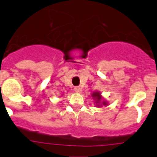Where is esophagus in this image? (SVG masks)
Masks as SVG:
<instances>
[{
  "mask_svg": "<svg viewBox=\"0 0 157 157\" xmlns=\"http://www.w3.org/2000/svg\"><path fill=\"white\" fill-rule=\"evenodd\" d=\"M75 91L76 93H81L82 89L80 88L79 86H76V87H75Z\"/></svg>",
  "mask_w": 157,
  "mask_h": 157,
  "instance_id": "obj_1",
  "label": "esophagus"
}]
</instances>
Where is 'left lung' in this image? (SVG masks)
Segmentation results:
<instances>
[{"mask_svg": "<svg viewBox=\"0 0 157 157\" xmlns=\"http://www.w3.org/2000/svg\"><path fill=\"white\" fill-rule=\"evenodd\" d=\"M93 97H96V98H97V99H98V100L101 99V96H100L99 93H95V94H93ZM104 104H105V102H104Z\"/></svg>", "mask_w": 157, "mask_h": 157, "instance_id": "obj_1", "label": "left lung"}]
</instances>
